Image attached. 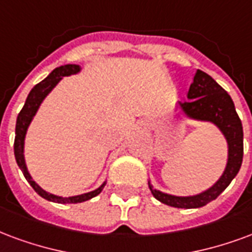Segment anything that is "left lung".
<instances>
[{"label":"left lung","mask_w":252,"mask_h":252,"mask_svg":"<svg viewBox=\"0 0 252 252\" xmlns=\"http://www.w3.org/2000/svg\"><path fill=\"white\" fill-rule=\"evenodd\" d=\"M188 101L180 104L184 113L191 119L214 123L224 135L228 144V161L220 179L211 188L195 196H173L150 189L159 202L176 208H199L215 200L239 172L243 160V126L230 94L210 74L197 69L193 83L187 93Z\"/></svg>","instance_id":"1"}]
</instances>
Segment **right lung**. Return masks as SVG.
<instances>
[{"mask_svg":"<svg viewBox=\"0 0 252 252\" xmlns=\"http://www.w3.org/2000/svg\"><path fill=\"white\" fill-rule=\"evenodd\" d=\"M77 72H80V66L74 64L63 65V66L56 68L45 80H42L41 83L37 84L36 87L29 92V94H28L27 97V101H25V105L22 107L21 112H20L18 116H17L16 137H14V156H16L17 164H18V167L21 168L24 176H25V179H27L28 182H29V184L33 187V189H34L40 196L44 197V199L55 203H83L85 202V200H89V199H92V197L97 196L98 193L102 191L104 186H105V183H104L101 187H98L97 189H94L92 192L83 193V195H77V196H56V195H52V193L44 191V189L32 179V176L29 175V172H28L27 169L25 159H24V141H25V135H27L28 126L31 124L33 116L36 115V112L37 109H38V107H40V104L42 102V100L46 97V94H48L52 89L55 88L56 85L59 84L60 80L63 79L64 76L74 74L77 73Z\"/></svg>","mask_w":252,"mask_h":252,"instance_id":"obj_1","label":"right lung"}]
</instances>
